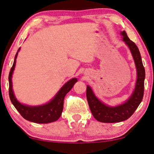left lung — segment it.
I'll list each match as a JSON object with an SVG mask.
<instances>
[{
	"label": "left lung",
	"mask_w": 154,
	"mask_h": 154,
	"mask_svg": "<svg viewBox=\"0 0 154 154\" xmlns=\"http://www.w3.org/2000/svg\"><path fill=\"white\" fill-rule=\"evenodd\" d=\"M123 41L131 52L137 69V81L135 87L130 97L123 104L116 106L106 105L97 97L92 88L87 85L86 96L90 111L93 116L102 123H118L125 121L133 114L144 96L145 69L143 66L142 57L136 44L130 41L125 31L121 32Z\"/></svg>",
	"instance_id": "8db88e82"
}]
</instances>
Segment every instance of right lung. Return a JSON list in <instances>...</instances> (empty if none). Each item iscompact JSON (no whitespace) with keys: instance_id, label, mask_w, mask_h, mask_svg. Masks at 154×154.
Here are the masks:
<instances>
[{"instance_id":"add662e5","label":"right lung","mask_w":154,"mask_h":154,"mask_svg":"<svg viewBox=\"0 0 154 154\" xmlns=\"http://www.w3.org/2000/svg\"><path fill=\"white\" fill-rule=\"evenodd\" d=\"M20 48H19L17 52L15 54L13 65L10 69L9 77V95L12 104L19 111L21 116L27 121L35 123H49L54 122L60 119L62 115L64 106V100L66 94L71 90L74 84L78 81L76 78L69 80L66 82L62 88L59 90L56 95L50 102L40 106H28L22 104L17 100L14 96L13 89H12V78L14 67L16 65V59Z\"/></svg>"}]
</instances>
